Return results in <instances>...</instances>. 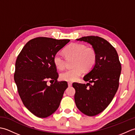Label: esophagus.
I'll use <instances>...</instances> for the list:
<instances>
[{
  "label": "esophagus",
  "instance_id": "obj_1",
  "mask_svg": "<svg viewBox=\"0 0 135 135\" xmlns=\"http://www.w3.org/2000/svg\"><path fill=\"white\" fill-rule=\"evenodd\" d=\"M72 84H73V83L71 82H68V86H69V87L71 86H72Z\"/></svg>",
  "mask_w": 135,
  "mask_h": 135
}]
</instances>
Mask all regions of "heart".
Masks as SVG:
<instances>
[{
	"label": "heart",
	"mask_w": 135,
	"mask_h": 135,
	"mask_svg": "<svg viewBox=\"0 0 135 135\" xmlns=\"http://www.w3.org/2000/svg\"><path fill=\"white\" fill-rule=\"evenodd\" d=\"M67 58H74L73 65L74 67L66 70L60 74V78L63 81H75L85 71H89L95 64L97 54L91 48L87 47L84 44L74 43L65 49L64 51ZM53 62L56 67L60 70H63L65 67V57L61 53H57L53 57Z\"/></svg>",
	"instance_id": "obj_1"
}]
</instances>
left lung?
I'll return each instance as SVG.
<instances>
[{
  "label": "left lung",
  "instance_id": "obj_1",
  "mask_svg": "<svg viewBox=\"0 0 135 135\" xmlns=\"http://www.w3.org/2000/svg\"><path fill=\"white\" fill-rule=\"evenodd\" d=\"M76 40L89 43L97 54L95 65L84 77L89 83L73 84L77 108L85 115L94 116L108 107L118 90L121 62L115 48L105 39L88 36Z\"/></svg>",
  "mask_w": 135,
  "mask_h": 135
}]
</instances>
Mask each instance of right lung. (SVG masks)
<instances>
[{
  "instance_id": "obj_1",
  "label": "right lung",
  "mask_w": 135,
  "mask_h": 135,
  "mask_svg": "<svg viewBox=\"0 0 135 135\" xmlns=\"http://www.w3.org/2000/svg\"><path fill=\"white\" fill-rule=\"evenodd\" d=\"M70 41L38 37L28 41L16 61L14 79L24 105L33 115L46 118L59 108L68 88L66 81H57L54 54ZM48 80L54 82L47 85Z\"/></svg>"
}]
</instances>
